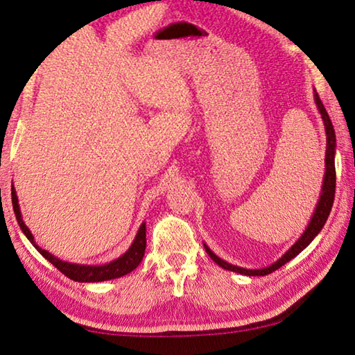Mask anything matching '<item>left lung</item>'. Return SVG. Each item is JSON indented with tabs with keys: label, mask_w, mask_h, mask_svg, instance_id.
<instances>
[{
	"label": "left lung",
	"mask_w": 355,
	"mask_h": 355,
	"mask_svg": "<svg viewBox=\"0 0 355 355\" xmlns=\"http://www.w3.org/2000/svg\"><path fill=\"white\" fill-rule=\"evenodd\" d=\"M315 101H316V106L318 110L321 112V117H322V122H324V128H326V136H327V148H326V173H324V182H322V189H321V196H320V202H318L316 209L313 216H311V219L309 222L307 228H305V232L302 233V236H300L296 243L291 245V249H288V252H285L284 255H282L277 261L272 263L271 266L268 268H263V269H245V268H239L235 266V264H230L224 260H220L218 255H214L211 250L207 244L205 245V250L207 254L211 257V260L214 263H218L220 268L227 269V271H233V272H239V274H244V275H268L274 271H277L279 268L284 266L285 263H288L290 260H293L294 257L299 255L300 252H302L307 245L313 241L315 236L318 235L322 230L324 224H326V220L329 218V213L330 209H332L334 205V197H335V182H336V177H335V147H336V139H335V131H334V125L330 122V117L326 111V107H324L322 101L320 98V95L316 94L315 91Z\"/></svg>",
	"instance_id": "left-lung-1"
}]
</instances>
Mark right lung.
<instances>
[{
  "label": "right lung",
  "instance_id": "right-lung-1",
  "mask_svg": "<svg viewBox=\"0 0 355 355\" xmlns=\"http://www.w3.org/2000/svg\"><path fill=\"white\" fill-rule=\"evenodd\" d=\"M12 207H14L15 218H17V222H19L21 232L25 233L26 238L31 241L34 248L37 249L40 254L53 264V266L58 268L64 275H67L69 279L75 280V282H105V280H111V279H119V277H122V275L130 274L133 269L139 266V263L144 258V254H146V245H147L146 222H142V225L139 227V230H137V233H136L133 244H131L130 249L125 252L122 257H119L117 260L106 263V264H101V266H89V264H76V263L62 261V260H59V258H56L55 255H51L50 252H46L45 249H42L37 244H35L33 233L29 232V228L26 227V224L21 219L19 197H17V194H15L14 186H12Z\"/></svg>",
  "mask_w": 355,
  "mask_h": 355
}]
</instances>
